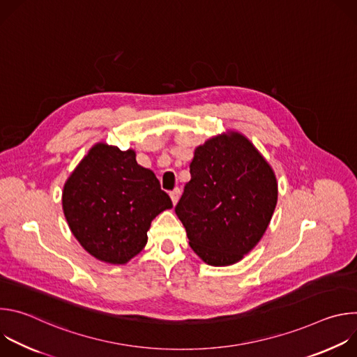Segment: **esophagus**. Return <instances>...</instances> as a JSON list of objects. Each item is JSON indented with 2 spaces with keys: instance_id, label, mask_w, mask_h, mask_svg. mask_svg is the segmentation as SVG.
Here are the masks:
<instances>
[{
  "instance_id": "1",
  "label": "esophagus",
  "mask_w": 357,
  "mask_h": 357,
  "mask_svg": "<svg viewBox=\"0 0 357 357\" xmlns=\"http://www.w3.org/2000/svg\"><path fill=\"white\" fill-rule=\"evenodd\" d=\"M179 195H181V189H179V188H175V189L169 193V196H171V199H172V203H174V205H176V203H178Z\"/></svg>"
}]
</instances>
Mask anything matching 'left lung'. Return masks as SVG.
Masks as SVG:
<instances>
[{"label":"left lung","mask_w":357,"mask_h":357,"mask_svg":"<svg viewBox=\"0 0 357 357\" xmlns=\"http://www.w3.org/2000/svg\"><path fill=\"white\" fill-rule=\"evenodd\" d=\"M189 168L190 181L175 206L189 245L209 266H231L268 227L278 196L274 171L236 131L199 145Z\"/></svg>","instance_id":"obj_1"}]
</instances>
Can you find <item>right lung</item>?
Segmentation results:
<instances>
[{
    "label": "right lung",
    "mask_w": 357,
    "mask_h": 357,
    "mask_svg": "<svg viewBox=\"0 0 357 357\" xmlns=\"http://www.w3.org/2000/svg\"><path fill=\"white\" fill-rule=\"evenodd\" d=\"M62 206L82 247L100 261L126 264L145 247L151 222L172 208L135 151L98 142L68 178Z\"/></svg>",
    "instance_id": "obj_1"
}]
</instances>
